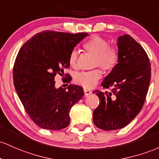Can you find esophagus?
<instances>
[{"label": "esophagus", "mask_w": 159, "mask_h": 159, "mask_svg": "<svg viewBox=\"0 0 159 159\" xmlns=\"http://www.w3.org/2000/svg\"><path fill=\"white\" fill-rule=\"evenodd\" d=\"M91 94H92V92H91L90 90H89V89H84V94H85V97H87V96L90 95Z\"/></svg>", "instance_id": "1"}]
</instances>
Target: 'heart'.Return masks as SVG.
<instances>
[{
	"mask_svg": "<svg viewBox=\"0 0 159 159\" xmlns=\"http://www.w3.org/2000/svg\"><path fill=\"white\" fill-rule=\"evenodd\" d=\"M85 50L95 56L94 66L101 67L103 70L110 71L118 65L119 52L116 47L110 46L106 39L94 35L83 44ZM78 52L73 50L69 56V64L72 67H77ZM102 77V71L97 68L89 71H82L74 76V83L85 89H92Z\"/></svg>",
	"mask_w": 159,
	"mask_h": 159,
	"instance_id": "obj_1",
	"label": "heart"
}]
</instances>
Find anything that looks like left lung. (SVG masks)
Returning <instances> with one entry per match:
<instances>
[{
    "label": "left lung",
    "mask_w": 159,
    "mask_h": 159,
    "mask_svg": "<svg viewBox=\"0 0 159 159\" xmlns=\"http://www.w3.org/2000/svg\"><path fill=\"white\" fill-rule=\"evenodd\" d=\"M119 61L101 83L110 92L94 91L100 99L93 121L104 131L124 128L140 113L148 92L151 65L147 52L130 35L118 38Z\"/></svg>",
    "instance_id": "left-lung-1"
}]
</instances>
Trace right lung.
I'll list each match as a JSON object with an SVG mask.
<instances>
[{
	"label": "right lung",
	"instance_id": "1",
	"mask_svg": "<svg viewBox=\"0 0 159 159\" xmlns=\"http://www.w3.org/2000/svg\"><path fill=\"white\" fill-rule=\"evenodd\" d=\"M87 33L46 31L35 34L21 47L13 66V83L25 110L44 129H63L70 123L71 107L84 94L83 87H55V76L68 68L69 56ZM67 82L71 80L69 74Z\"/></svg>",
	"mask_w": 159,
	"mask_h": 159
}]
</instances>
